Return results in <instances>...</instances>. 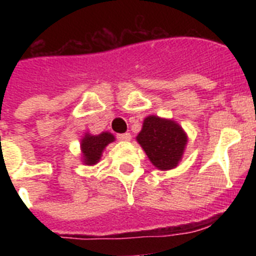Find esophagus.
<instances>
[{
  "mask_svg": "<svg viewBox=\"0 0 256 256\" xmlns=\"http://www.w3.org/2000/svg\"><path fill=\"white\" fill-rule=\"evenodd\" d=\"M118 140H120V141H130V138H132V136H130V133H120V134L116 136Z\"/></svg>",
  "mask_w": 256,
  "mask_h": 256,
  "instance_id": "obj_1",
  "label": "esophagus"
}]
</instances>
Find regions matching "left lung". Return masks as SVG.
<instances>
[{
    "label": "left lung",
    "mask_w": 256,
    "mask_h": 256,
    "mask_svg": "<svg viewBox=\"0 0 256 256\" xmlns=\"http://www.w3.org/2000/svg\"><path fill=\"white\" fill-rule=\"evenodd\" d=\"M136 138L154 166L160 170L176 168L187 144V134L180 124L156 115L144 118Z\"/></svg>",
    "instance_id": "8db88e82"
}]
</instances>
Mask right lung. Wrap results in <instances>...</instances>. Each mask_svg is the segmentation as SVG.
<instances>
[{
    "label": "right lung",
    "mask_w": 256,
    "mask_h": 256,
    "mask_svg": "<svg viewBox=\"0 0 256 256\" xmlns=\"http://www.w3.org/2000/svg\"><path fill=\"white\" fill-rule=\"evenodd\" d=\"M114 141L115 137L108 132H102L97 136L86 133V136L82 138V142H80L83 162L86 165L97 164L102 156L104 148Z\"/></svg>",
    "instance_id": "right-lung-1"
}]
</instances>
